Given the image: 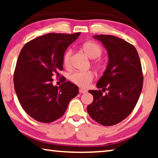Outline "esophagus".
I'll return each instance as SVG.
<instances>
[{
	"mask_svg": "<svg viewBox=\"0 0 158 158\" xmlns=\"http://www.w3.org/2000/svg\"><path fill=\"white\" fill-rule=\"evenodd\" d=\"M79 92L81 93V94H85V93L87 92V90H85V89H83V88H80Z\"/></svg>",
	"mask_w": 158,
	"mask_h": 158,
	"instance_id": "obj_1",
	"label": "esophagus"
}]
</instances>
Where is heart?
I'll list each match as a JSON object with an SVG mask.
<instances>
[{"mask_svg":"<svg viewBox=\"0 0 158 158\" xmlns=\"http://www.w3.org/2000/svg\"><path fill=\"white\" fill-rule=\"evenodd\" d=\"M83 51L88 57L91 59H96L101 57L103 53V49L100 44L95 42H86L82 46ZM72 55V49H67L63 55V63L66 68L70 67V57ZM96 67H101L102 62L100 59H97L94 61ZM94 78V74L91 71H76L70 75V80L73 83L81 88H86L93 81Z\"/></svg>","mask_w":158,"mask_h":158,"instance_id":"obj_1","label":"heart"}]
</instances>
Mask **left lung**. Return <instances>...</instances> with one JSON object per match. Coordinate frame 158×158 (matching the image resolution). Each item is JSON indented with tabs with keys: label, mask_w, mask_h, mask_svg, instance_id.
I'll use <instances>...</instances> for the list:
<instances>
[{
	"label": "left lung",
	"mask_w": 158,
	"mask_h": 158,
	"mask_svg": "<svg viewBox=\"0 0 158 158\" xmlns=\"http://www.w3.org/2000/svg\"><path fill=\"white\" fill-rule=\"evenodd\" d=\"M109 54V63L96 86L89 90L94 101L88 106L90 117L103 126L125 119L137 104L143 85V74L137 49L130 43L111 35H97ZM108 90L106 94H102Z\"/></svg>",
	"instance_id": "8db88e82"
}]
</instances>
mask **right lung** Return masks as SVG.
<instances>
[{
    "mask_svg": "<svg viewBox=\"0 0 158 158\" xmlns=\"http://www.w3.org/2000/svg\"><path fill=\"white\" fill-rule=\"evenodd\" d=\"M80 34H45L27 42L19 54L14 75L15 91L23 109L37 122L58 119L78 94L77 86L70 81L54 86L52 77L63 70L64 52Z\"/></svg>",
    "mask_w": 158,
    "mask_h": 158,
    "instance_id": "1",
    "label": "right lung"
}]
</instances>
